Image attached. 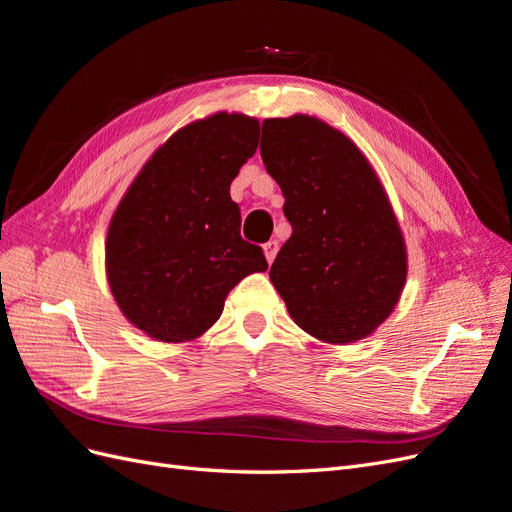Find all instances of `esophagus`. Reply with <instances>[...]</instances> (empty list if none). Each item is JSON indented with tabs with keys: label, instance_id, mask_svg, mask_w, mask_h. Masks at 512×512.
<instances>
[{
	"label": "esophagus",
	"instance_id": "1",
	"mask_svg": "<svg viewBox=\"0 0 512 512\" xmlns=\"http://www.w3.org/2000/svg\"><path fill=\"white\" fill-rule=\"evenodd\" d=\"M262 250H265V258H267V262L271 265V262L275 260L277 250H280V245H277V241H267L265 245H262Z\"/></svg>",
	"mask_w": 512,
	"mask_h": 512
}]
</instances>
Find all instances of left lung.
Here are the masks:
<instances>
[{"mask_svg": "<svg viewBox=\"0 0 512 512\" xmlns=\"http://www.w3.org/2000/svg\"><path fill=\"white\" fill-rule=\"evenodd\" d=\"M260 156L292 226L269 271L288 314L327 344L371 335L408 275L404 235L376 170L346 134L309 115L262 121Z\"/></svg>", "mask_w": 512, "mask_h": 512, "instance_id": "left-lung-1", "label": "left lung"}]
</instances>
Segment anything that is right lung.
<instances>
[{
	"label": "right lung",
	"instance_id": "obj_1",
	"mask_svg": "<svg viewBox=\"0 0 512 512\" xmlns=\"http://www.w3.org/2000/svg\"><path fill=\"white\" fill-rule=\"evenodd\" d=\"M258 136V119L241 113L192 121L123 194L108 224L106 277L123 316L149 337H200L243 277L267 271L260 247L241 239V211L230 198Z\"/></svg>",
	"mask_w": 512,
	"mask_h": 512
}]
</instances>
